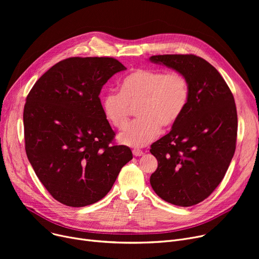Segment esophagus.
<instances>
[{"mask_svg":"<svg viewBox=\"0 0 259 259\" xmlns=\"http://www.w3.org/2000/svg\"><path fill=\"white\" fill-rule=\"evenodd\" d=\"M133 155L134 156H142L144 154L143 150H140V149H133Z\"/></svg>","mask_w":259,"mask_h":259,"instance_id":"esophagus-1","label":"esophagus"}]
</instances>
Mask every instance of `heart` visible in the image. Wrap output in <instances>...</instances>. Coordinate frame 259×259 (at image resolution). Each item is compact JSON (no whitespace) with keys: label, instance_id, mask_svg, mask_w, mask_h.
Listing matches in <instances>:
<instances>
[{"label":"heart","instance_id":"1","mask_svg":"<svg viewBox=\"0 0 259 259\" xmlns=\"http://www.w3.org/2000/svg\"><path fill=\"white\" fill-rule=\"evenodd\" d=\"M189 101V83L178 71L137 69L120 83V91H109L102 100L105 117L124 129L137 109L134 120L119 135V142L130 147H144L157 138L162 129L173 127L183 115Z\"/></svg>","mask_w":259,"mask_h":259}]
</instances>
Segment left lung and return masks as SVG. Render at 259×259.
<instances>
[{
  "instance_id": "1",
  "label": "left lung",
  "mask_w": 259,
  "mask_h": 259,
  "mask_svg": "<svg viewBox=\"0 0 259 259\" xmlns=\"http://www.w3.org/2000/svg\"><path fill=\"white\" fill-rule=\"evenodd\" d=\"M184 74L189 101L171 131L151 145L158 161L150 184L172 205L190 207L206 199L221 184L235 152L237 112L233 94L221 73L194 54L153 56Z\"/></svg>"
}]
</instances>
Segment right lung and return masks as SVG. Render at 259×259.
<instances>
[{
	"instance_id": "right-lung-1",
	"label": "right lung",
	"mask_w": 259,
	"mask_h": 259,
	"mask_svg": "<svg viewBox=\"0 0 259 259\" xmlns=\"http://www.w3.org/2000/svg\"><path fill=\"white\" fill-rule=\"evenodd\" d=\"M126 67L113 58H69L52 66L27 95V157L47 191L63 205L85 207L110 191L130 148L114 145L100 93Z\"/></svg>"
}]
</instances>
